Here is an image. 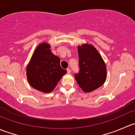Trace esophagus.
I'll return each instance as SVG.
<instances>
[{
  "label": "esophagus",
  "mask_w": 135,
  "mask_h": 135,
  "mask_svg": "<svg viewBox=\"0 0 135 135\" xmlns=\"http://www.w3.org/2000/svg\"><path fill=\"white\" fill-rule=\"evenodd\" d=\"M66 71H67L68 74H70V73H71V70H70V69H69V68H68V69H66Z\"/></svg>",
  "instance_id": "esophagus-1"
}]
</instances>
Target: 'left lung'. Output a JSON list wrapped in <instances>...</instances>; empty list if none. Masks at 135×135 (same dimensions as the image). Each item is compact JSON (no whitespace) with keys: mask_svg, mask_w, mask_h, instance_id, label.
Segmentation results:
<instances>
[{"mask_svg":"<svg viewBox=\"0 0 135 135\" xmlns=\"http://www.w3.org/2000/svg\"><path fill=\"white\" fill-rule=\"evenodd\" d=\"M80 70L74 77L85 93H89L103 85L107 79V67L101 55L91 44L78 47Z\"/></svg>","mask_w":135,"mask_h":135,"instance_id":"1","label":"left lung"}]
</instances>
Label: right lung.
<instances>
[{"mask_svg": "<svg viewBox=\"0 0 135 135\" xmlns=\"http://www.w3.org/2000/svg\"><path fill=\"white\" fill-rule=\"evenodd\" d=\"M50 48V45L46 42L39 44L26 70L28 84L43 93L52 91L66 73V70L61 67L59 57L54 55Z\"/></svg>", "mask_w": 135, "mask_h": 135, "instance_id": "obj_1", "label": "right lung"}]
</instances>
